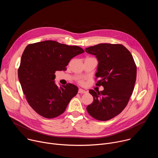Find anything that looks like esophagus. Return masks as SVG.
Returning a JSON list of instances; mask_svg holds the SVG:
<instances>
[{"label":"esophagus","mask_w":158,"mask_h":158,"mask_svg":"<svg viewBox=\"0 0 158 158\" xmlns=\"http://www.w3.org/2000/svg\"><path fill=\"white\" fill-rule=\"evenodd\" d=\"M85 93H86V91H84V90L82 89H79V90H78V93H79V94H84Z\"/></svg>","instance_id":"1"}]
</instances>
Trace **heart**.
<instances>
[{
	"label": "heart",
	"mask_w": 158,
	"mask_h": 158,
	"mask_svg": "<svg viewBox=\"0 0 158 158\" xmlns=\"http://www.w3.org/2000/svg\"><path fill=\"white\" fill-rule=\"evenodd\" d=\"M80 82H81V83H82V81H80Z\"/></svg>",
	"instance_id": "1"
}]
</instances>
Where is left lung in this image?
I'll return each mask as SVG.
<instances>
[{"label":"left lung","instance_id":"obj_1","mask_svg":"<svg viewBox=\"0 0 158 158\" xmlns=\"http://www.w3.org/2000/svg\"><path fill=\"white\" fill-rule=\"evenodd\" d=\"M85 51L96 56L99 60L96 85L104 90H89L93 102L86 107L93 118L102 121L116 116L126 107L136 80L137 68L133 57L122 44H99Z\"/></svg>","mask_w":158,"mask_h":158}]
</instances>
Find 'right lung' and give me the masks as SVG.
<instances>
[{"instance_id": "1", "label": "right lung", "mask_w": 158, "mask_h": 158, "mask_svg": "<svg viewBox=\"0 0 158 158\" xmlns=\"http://www.w3.org/2000/svg\"><path fill=\"white\" fill-rule=\"evenodd\" d=\"M77 46L54 40L30 44L22 55L18 77L30 106L41 116L56 118L65 111L78 88L68 83L58 87L55 73L65 70L71 59L84 53Z\"/></svg>"}]
</instances>
